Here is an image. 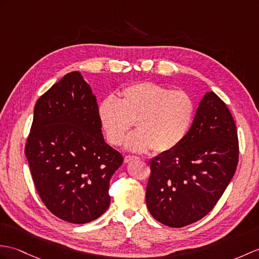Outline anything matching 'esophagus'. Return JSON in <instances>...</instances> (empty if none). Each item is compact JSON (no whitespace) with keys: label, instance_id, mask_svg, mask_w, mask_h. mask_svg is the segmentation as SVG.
<instances>
[{"label":"esophagus","instance_id":"34e87169","mask_svg":"<svg viewBox=\"0 0 259 259\" xmlns=\"http://www.w3.org/2000/svg\"><path fill=\"white\" fill-rule=\"evenodd\" d=\"M138 158L137 157H134V155H125L124 157V162L125 163H130V162L137 160Z\"/></svg>","mask_w":259,"mask_h":259}]
</instances>
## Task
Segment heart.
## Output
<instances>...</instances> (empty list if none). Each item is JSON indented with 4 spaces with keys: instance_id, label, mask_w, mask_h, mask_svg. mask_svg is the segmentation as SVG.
<instances>
[{
    "instance_id": "1",
    "label": "heart",
    "mask_w": 259,
    "mask_h": 259,
    "mask_svg": "<svg viewBox=\"0 0 259 259\" xmlns=\"http://www.w3.org/2000/svg\"><path fill=\"white\" fill-rule=\"evenodd\" d=\"M98 119L108 142L122 144L135 122L137 131L125 140L131 152L172 151L188 135L195 105L184 90H170L159 83L142 81L125 87L120 97H108L98 106Z\"/></svg>"
}]
</instances>
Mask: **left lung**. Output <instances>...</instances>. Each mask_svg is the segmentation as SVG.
<instances>
[{
    "label": "left lung",
    "mask_w": 259,
    "mask_h": 259,
    "mask_svg": "<svg viewBox=\"0 0 259 259\" xmlns=\"http://www.w3.org/2000/svg\"><path fill=\"white\" fill-rule=\"evenodd\" d=\"M237 163L235 122L225 102L208 92L184 140L150 161L146 193L150 214L170 227L201 220L223 195Z\"/></svg>",
    "instance_id": "1"
}]
</instances>
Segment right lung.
Returning a JSON list of instances; mask_svg holds the SVG:
<instances>
[{
  "label": "right lung",
  "instance_id": "right-lung-1",
  "mask_svg": "<svg viewBox=\"0 0 259 259\" xmlns=\"http://www.w3.org/2000/svg\"><path fill=\"white\" fill-rule=\"evenodd\" d=\"M92 87L66 74L36 101L25 155L38 194L57 218L89 223L110 205V179L123 158L105 142Z\"/></svg>",
  "mask_w": 259,
  "mask_h": 259
}]
</instances>
